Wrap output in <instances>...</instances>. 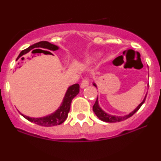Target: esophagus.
I'll use <instances>...</instances> for the list:
<instances>
[{"mask_svg": "<svg viewBox=\"0 0 161 161\" xmlns=\"http://www.w3.org/2000/svg\"><path fill=\"white\" fill-rule=\"evenodd\" d=\"M89 85V79L88 78L84 79L81 82V88H85V87H87Z\"/></svg>", "mask_w": 161, "mask_h": 161, "instance_id": "1", "label": "esophagus"}]
</instances>
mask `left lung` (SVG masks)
Returning a JSON list of instances; mask_svg holds the SVG:
<instances>
[{
    "label": "left lung",
    "instance_id": "obj_1",
    "mask_svg": "<svg viewBox=\"0 0 161 161\" xmlns=\"http://www.w3.org/2000/svg\"><path fill=\"white\" fill-rule=\"evenodd\" d=\"M93 85L95 87H97L95 83H93ZM146 96H147V95H145V98H144L143 101H142V102L141 103V104L138 105L137 108L135 109V110L132 113L129 114L128 115H125L123 116H113V115H110V114H107V113H105L104 110H102V109L100 108V106L98 104V101H97V99H96L95 104H94V106H93V111L95 112V115L97 116V117L101 119V120H102L104 122H107V123H117V122L123 121V120H125V119H128V118L130 117V116H132L133 114H136V113L137 112L138 110H139V108H141L142 105L144 104V102H145V101L146 99Z\"/></svg>",
    "mask_w": 161,
    "mask_h": 161
}]
</instances>
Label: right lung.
I'll return each mask as SVG.
<instances>
[{
	"instance_id": "add662e5",
	"label": "right lung",
	"mask_w": 161,
	"mask_h": 161,
	"mask_svg": "<svg viewBox=\"0 0 161 161\" xmlns=\"http://www.w3.org/2000/svg\"><path fill=\"white\" fill-rule=\"evenodd\" d=\"M35 48H39L37 50H39L42 53H51L48 51H57L58 50L59 47L57 45H53V44L50 43L48 42H46V41H42V42H39L38 43L34 44V45L29 46V47H27L26 49L22 51L18 56L17 59H19L20 57H22L23 55L25 54L28 52L31 51V50L35 49ZM43 49V50H42ZM35 51V50H34ZM16 59V60H17ZM79 84H74L73 86H69L68 88L67 91H66L65 96H64V98L63 100V102L61 105L60 106L57 110L53 114H50L48 116H44V117H40V118H32L29 117V116L23 115L21 114V115L25 117V119H28L29 121L32 122V123H36L37 125H42V126H54V125H60L61 123H64L66 120V119L67 118L68 113L70 109V105H71L72 100L79 94Z\"/></svg>"
}]
</instances>
